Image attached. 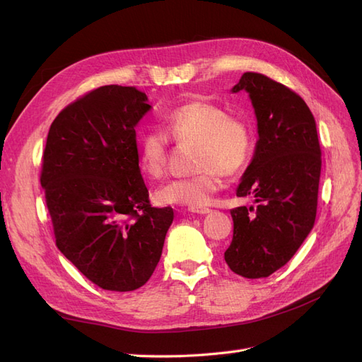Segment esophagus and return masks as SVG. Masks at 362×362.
<instances>
[{
  "label": "esophagus",
  "mask_w": 362,
  "mask_h": 362,
  "mask_svg": "<svg viewBox=\"0 0 362 362\" xmlns=\"http://www.w3.org/2000/svg\"><path fill=\"white\" fill-rule=\"evenodd\" d=\"M190 213H196V214H208L211 213L210 208H205V206H194V208H189Z\"/></svg>",
  "instance_id": "obj_1"
}]
</instances>
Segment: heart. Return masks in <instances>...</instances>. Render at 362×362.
Listing matches in <instances>:
<instances>
[{
    "mask_svg": "<svg viewBox=\"0 0 362 362\" xmlns=\"http://www.w3.org/2000/svg\"><path fill=\"white\" fill-rule=\"evenodd\" d=\"M163 133L178 146H194L192 161L198 172L158 187L154 196L161 205L210 204L222 185L221 175L243 170L255 148L254 129L246 119L229 116L223 107L206 101L187 103L164 115ZM137 164L145 177L158 178L163 173L166 138L158 131H148L139 139Z\"/></svg>",
    "mask_w": 362,
    "mask_h": 362,
    "instance_id": "obj_1",
    "label": "heart"
}]
</instances>
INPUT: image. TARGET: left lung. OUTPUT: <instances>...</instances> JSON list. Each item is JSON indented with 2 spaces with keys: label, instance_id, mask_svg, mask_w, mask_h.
Wrapping results in <instances>:
<instances>
[{
  "label": "left lung",
  "instance_id": "left-lung-1",
  "mask_svg": "<svg viewBox=\"0 0 362 362\" xmlns=\"http://www.w3.org/2000/svg\"><path fill=\"white\" fill-rule=\"evenodd\" d=\"M240 90L254 107L258 141L237 196H250L255 206L231 210L225 261L237 275L257 279L286 266L311 233L322 152L314 116L299 95L257 72L242 75L231 92Z\"/></svg>",
  "mask_w": 362,
  "mask_h": 362
}]
</instances>
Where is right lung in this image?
Instances as JSON below:
<instances>
[{"mask_svg":"<svg viewBox=\"0 0 362 362\" xmlns=\"http://www.w3.org/2000/svg\"><path fill=\"white\" fill-rule=\"evenodd\" d=\"M149 110L136 87H98L54 119L43 152L56 245L104 290L145 286L173 222L170 206H151L137 164L136 125Z\"/></svg>","mask_w":362,"mask_h":362,"instance_id":"right-lung-1","label":"right lung"}]
</instances>
